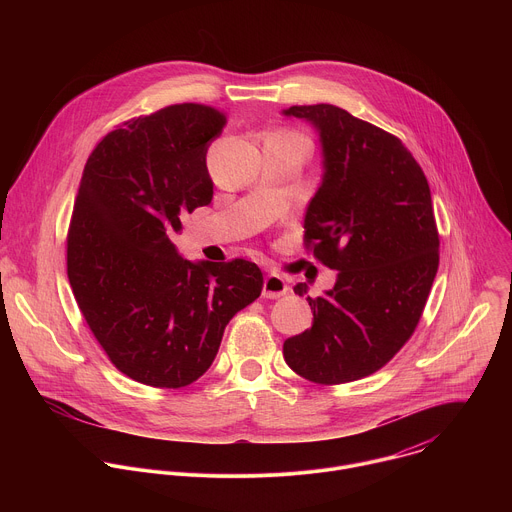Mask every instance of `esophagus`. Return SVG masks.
<instances>
[{
  "label": "esophagus",
  "instance_id": "1",
  "mask_svg": "<svg viewBox=\"0 0 512 512\" xmlns=\"http://www.w3.org/2000/svg\"><path fill=\"white\" fill-rule=\"evenodd\" d=\"M287 291H289V287H287V283L281 275H277V273L265 275V279H263V298L275 300V298L285 296Z\"/></svg>",
  "mask_w": 512,
  "mask_h": 512
}]
</instances>
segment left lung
<instances>
[{"instance_id": "8db88e82", "label": "left lung", "mask_w": 512, "mask_h": 512, "mask_svg": "<svg viewBox=\"0 0 512 512\" xmlns=\"http://www.w3.org/2000/svg\"><path fill=\"white\" fill-rule=\"evenodd\" d=\"M281 115L314 127L322 180L304 216L306 247L336 269L310 330L283 342L291 371L320 385L377 373L413 334L440 265L431 192L401 139L336 105ZM298 296L308 285L294 287Z\"/></svg>"}]
</instances>
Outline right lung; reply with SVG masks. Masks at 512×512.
Wrapping results in <instances>:
<instances>
[{
  "label": "right lung",
  "mask_w": 512,
  "mask_h": 512,
  "mask_svg": "<svg viewBox=\"0 0 512 512\" xmlns=\"http://www.w3.org/2000/svg\"><path fill=\"white\" fill-rule=\"evenodd\" d=\"M223 125L214 107L172 105L105 135L83 170L68 281L111 362L143 385L200 379L229 320L261 294L255 263L188 261L172 241L212 200L206 152Z\"/></svg>",
  "instance_id": "right-lung-1"
}]
</instances>
